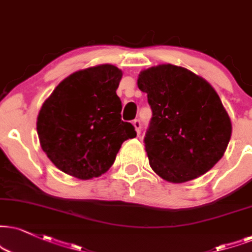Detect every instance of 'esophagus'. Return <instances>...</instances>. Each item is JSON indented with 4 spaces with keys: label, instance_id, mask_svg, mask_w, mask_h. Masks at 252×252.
<instances>
[{
    "label": "esophagus",
    "instance_id": "obj_1",
    "mask_svg": "<svg viewBox=\"0 0 252 252\" xmlns=\"http://www.w3.org/2000/svg\"><path fill=\"white\" fill-rule=\"evenodd\" d=\"M133 126L135 127L136 133H138V134H140V132H141V123H140V120L135 119L134 121H133Z\"/></svg>",
    "mask_w": 252,
    "mask_h": 252
}]
</instances>
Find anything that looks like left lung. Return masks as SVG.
Wrapping results in <instances>:
<instances>
[{"instance_id": "8db88e82", "label": "left lung", "mask_w": 252, "mask_h": 252, "mask_svg": "<svg viewBox=\"0 0 252 252\" xmlns=\"http://www.w3.org/2000/svg\"><path fill=\"white\" fill-rule=\"evenodd\" d=\"M152 118L144 138L152 169L166 181H190L212 169L231 136L230 118L209 83L163 64L139 74Z\"/></svg>"}]
</instances>
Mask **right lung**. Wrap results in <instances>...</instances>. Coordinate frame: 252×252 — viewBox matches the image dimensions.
<instances>
[{
  "label": "right lung",
  "mask_w": 252,
  "mask_h": 252,
  "mask_svg": "<svg viewBox=\"0 0 252 252\" xmlns=\"http://www.w3.org/2000/svg\"><path fill=\"white\" fill-rule=\"evenodd\" d=\"M123 72L104 64L65 78L37 118L40 147L62 172L77 179L98 178L116 160L121 144L136 136L121 120L117 95Z\"/></svg>",
  "instance_id": "add662e5"
}]
</instances>
